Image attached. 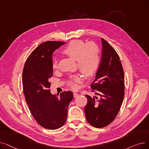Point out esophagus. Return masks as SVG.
<instances>
[{"mask_svg": "<svg viewBox=\"0 0 149 149\" xmlns=\"http://www.w3.org/2000/svg\"><path fill=\"white\" fill-rule=\"evenodd\" d=\"M79 95V93H77V92H74V98L77 97Z\"/></svg>", "mask_w": 149, "mask_h": 149, "instance_id": "obj_1", "label": "esophagus"}]
</instances>
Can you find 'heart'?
I'll list each match as a JSON object with an SVG mask.
<instances>
[{
  "instance_id": "heart-1",
  "label": "heart",
  "mask_w": 149,
  "mask_h": 149,
  "mask_svg": "<svg viewBox=\"0 0 149 149\" xmlns=\"http://www.w3.org/2000/svg\"><path fill=\"white\" fill-rule=\"evenodd\" d=\"M64 53L70 58L75 60L81 72L86 76H90L95 72L100 63V49L93 43L85 44L82 41L70 42L63 50ZM52 67L58 68L57 61H55ZM81 81L79 76L74 75L69 81V85L72 89L77 88V83Z\"/></svg>"
}]
</instances>
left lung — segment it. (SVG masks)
I'll list each match as a JSON object with an SVG mask.
<instances>
[{
    "mask_svg": "<svg viewBox=\"0 0 149 149\" xmlns=\"http://www.w3.org/2000/svg\"><path fill=\"white\" fill-rule=\"evenodd\" d=\"M102 52L95 79L91 84L98 97L86 95L84 108L87 121L91 126L102 128L111 124L121 108L124 96V74L119 56L113 47L101 38Z\"/></svg>",
    "mask_w": 149,
    "mask_h": 149,
    "instance_id": "left-lung-1",
    "label": "left lung"
}]
</instances>
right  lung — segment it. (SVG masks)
I'll return each instance as SVG.
<instances>
[{
  "label": "right lung",
  "instance_id": "obj_1",
  "mask_svg": "<svg viewBox=\"0 0 149 149\" xmlns=\"http://www.w3.org/2000/svg\"><path fill=\"white\" fill-rule=\"evenodd\" d=\"M65 43H42L31 53L23 70V90L29 111L38 124L48 129H57L65 123L74 96L71 91H65L57 97L49 89L53 74L52 54Z\"/></svg>",
  "mask_w": 149,
  "mask_h": 149
}]
</instances>
